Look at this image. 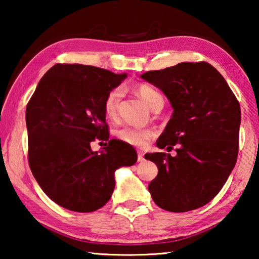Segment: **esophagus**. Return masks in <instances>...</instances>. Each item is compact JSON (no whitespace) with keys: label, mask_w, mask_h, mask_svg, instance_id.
Listing matches in <instances>:
<instances>
[{"label":"esophagus","mask_w":259,"mask_h":259,"mask_svg":"<svg viewBox=\"0 0 259 259\" xmlns=\"http://www.w3.org/2000/svg\"><path fill=\"white\" fill-rule=\"evenodd\" d=\"M138 162H143L144 160H145V159H144V154H143V153H140V152H138Z\"/></svg>","instance_id":"1"}]
</instances>
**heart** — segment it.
I'll list each match as a JSON object with an SVG mask.
<instances>
[{"mask_svg":"<svg viewBox=\"0 0 259 259\" xmlns=\"http://www.w3.org/2000/svg\"><path fill=\"white\" fill-rule=\"evenodd\" d=\"M137 94L143 102L145 103L152 111L155 108L163 106V97L154 88L147 84H139L135 88ZM122 91L120 88L113 89L108 93L104 102V111L109 119H115L119 109ZM155 130L150 128H136V126H124L117 131V137L122 142L136 147H145L151 139L155 137Z\"/></svg>","mask_w":259,"mask_h":259,"instance_id":"obj_1","label":"heart"}]
</instances>
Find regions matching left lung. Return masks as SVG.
<instances>
[{"mask_svg":"<svg viewBox=\"0 0 259 259\" xmlns=\"http://www.w3.org/2000/svg\"><path fill=\"white\" fill-rule=\"evenodd\" d=\"M165 95L174 108L156 146L177 154L147 153L159 172L148 185L160 208L185 212L210 202L233 170L241 109L225 78L211 65L181 63L140 75Z\"/></svg>","mask_w":259,"mask_h":259,"instance_id":"left-lung-1","label":"left lung"}]
</instances>
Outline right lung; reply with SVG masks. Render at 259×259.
<instances>
[{
    "label": "right lung",
    "mask_w": 259,
    "mask_h": 259,
    "mask_svg": "<svg viewBox=\"0 0 259 259\" xmlns=\"http://www.w3.org/2000/svg\"><path fill=\"white\" fill-rule=\"evenodd\" d=\"M126 77L80 64H56L38 82L26 107L28 162L49 198L77 212H93L107 203L115 171L137 161L135 148L109 140L99 152L96 138L108 140L104 102Z\"/></svg>",
    "instance_id": "obj_1"
}]
</instances>
